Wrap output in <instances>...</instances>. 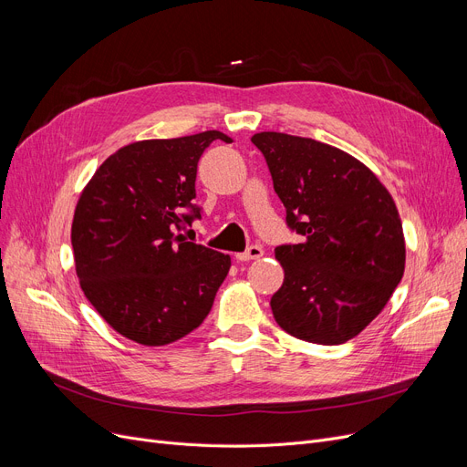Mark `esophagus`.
<instances>
[{
	"instance_id": "esophagus-1",
	"label": "esophagus",
	"mask_w": 467,
	"mask_h": 467,
	"mask_svg": "<svg viewBox=\"0 0 467 467\" xmlns=\"http://www.w3.org/2000/svg\"><path fill=\"white\" fill-rule=\"evenodd\" d=\"M265 250L261 246H250L244 254H236V259L238 261H254V259H259L263 257Z\"/></svg>"
}]
</instances>
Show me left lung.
Here are the masks:
<instances>
[{
    "label": "left lung",
    "instance_id": "1",
    "mask_svg": "<svg viewBox=\"0 0 467 467\" xmlns=\"http://www.w3.org/2000/svg\"><path fill=\"white\" fill-rule=\"evenodd\" d=\"M271 170L299 244L275 250L284 284L271 299L276 324L316 345L359 335L405 271V236L388 189L333 145L284 132L252 136Z\"/></svg>",
    "mask_w": 467,
    "mask_h": 467
}]
</instances>
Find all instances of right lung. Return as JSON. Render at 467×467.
<instances>
[{
    "mask_svg": "<svg viewBox=\"0 0 467 467\" xmlns=\"http://www.w3.org/2000/svg\"><path fill=\"white\" fill-rule=\"evenodd\" d=\"M219 130L134 141L109 155L83 189L71 223L85 297L122 337L170 345L199 327L231 257L178 231L201 217L196 166ZM189 209V213L184 210Z\"/></svg>",
    "mask_w": 467,
    "mask_h": 467,
    "instance_id": "obj_1",
    "label": "right lung"
}]
</instances>
